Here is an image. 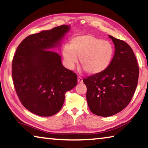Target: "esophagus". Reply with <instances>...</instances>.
<instances>
[{
    "instance_id": "obj_1",
    "label": "esophagus",
    "mask_w": 148,
    "mask_h": 148,
    "mask_svg": "<svg viewBox=\"0 0 148 148\" xmlns=\"http://www.w3.org/2000/svg\"><path fill=\"white\" fill-rule=\"evenodd\" d=\"M77 82H78L79 84L83 83V79H82V77H80V76L77 77Z\"/></svg>"
}]
</instances>
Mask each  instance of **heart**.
I'll list each match as a JSON object with an SVG mask.
<instances>
[{"label": "heart", "mask_w": 148, "mask_h": 148, "mask_svg": "<svg viewBox=\"0 0 148 148\" xmlns=\"http://www.w3.org/2000/svg\"><path fill=\"white\" fill-rule=\"evenodd\" d=\"M114 53V47L110 42L90 34L74 37L71 40L70 46L65 45L62 48L67 68L73 69L78 62V57L81 66L89 74H98L106 70Z\"/></svg>", "instance_id": "obj_1"}]
</instances>
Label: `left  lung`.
I'll list each match as a JSON object with an SVG mask.
<instances>
[{"label": "left lung", "instance_id": "obj_1", "mask_svg": "<svg viewBox=\"0 0 148 148\" xmlns=\"http://www.w3.org/2000/svg\"><path fill=\"white\" fill-rule=\"evenodd\" d=\"M115 46L114 56L104 72L83 79L92 113L109 117L123 110L137 87L139 67L134 52L126 42L108 35Z\"/></svg>", "mask_w": 148, "mask_h": 148}]
</instances>
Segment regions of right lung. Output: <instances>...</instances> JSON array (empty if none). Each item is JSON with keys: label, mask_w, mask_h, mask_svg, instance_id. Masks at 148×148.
I'll use <instances>...</instances> for the list:
<instances>
[{"label": "right lung", "mask_w": 148, "mask_h": 148, "mask_svg": "<svg viewBox=\"0 0 148 148\" xmlns=\"http://www.w3.org/2000/svg\"><path fill=\"white\" fill-rule=\"evenodd\" d=\"M70 29L63 25L31 34L16 49L12 61L15 89L24 107L38 116L59 112L66 92L77 85V75L65 68L61 57L52 51L60 47Z\"/></svg>", "instance_id": "1"}]
</instances>
